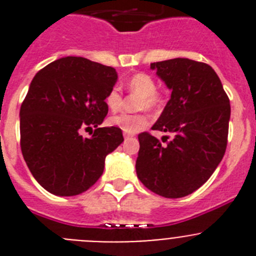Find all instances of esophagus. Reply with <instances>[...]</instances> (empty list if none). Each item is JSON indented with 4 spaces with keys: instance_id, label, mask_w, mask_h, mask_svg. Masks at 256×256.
I'll list each match as a JSON object with an SVG mask.
<instances>
[{
    "instance_id": "obj_1",
    "label": "esophagus",
    "mask_w": 256,
    "mask_h": 256,
    "mask_svg": "<svg viewBox=\"0 0 256 256\" xmlns=\"http://www.w3.org/2000/svg\"><path fill=\"white\" fill-rule=\"evenodd\" d=\"M130 137H132V136H130V133H124V138H126V140L130 138Z\"/></svg>"
}]
</instances>
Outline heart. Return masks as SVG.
I'll return each instance as SVG.
<instances>
[{"label":"heart","instance_id":"obj_1","mask_svg":"<svg viewBox=\"0 0 256 256\" xmlns=\"http://www.w3.org/2000/svg\"><path fill=\"white\" fill-rule=\"evenodd\" d=\"M126 87L130 91L142 96L138 102L140 108H148V110H158L162 106L164 98L162 94L156 91L155 79L146 73H136L126 80ZM105 102L108 108L112 112H116L122 105V94L116 87L110 90L106 94ZM110 126H118L126 133H136L144 130L148 124V115L144 112L138 114H128V112H122L112 116L108 119Z\"/></svg>","mask_w":256,"mask_h":256}]
</instances>
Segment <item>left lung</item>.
Returning <instances> with one entry per match:
<instances>
[{
	"label": "left lung",
	"mask_w": 256,
	"mask_h": 256,
	"mask_svg": "<svg viewBox=\"0 0 256 256\" xmlns=\"http://www.w3.org/2000/svg\"><path fill=\"white\" fill-rule=\"evenodd\" d=\"M151 69L172 90L170 100L152 126L173 134L159 140L138 134L137 177L150 191L168 198L187 196L210 178L227 148L230 98L210 65L190 58L152 62Z\"/></svg>",
	"instance_id": "left-lung-1"
}]
</instances>
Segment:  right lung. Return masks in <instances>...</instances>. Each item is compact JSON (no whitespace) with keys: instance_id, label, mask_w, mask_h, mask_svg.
<instances>
[{"instance_id":"right-lung-1","label":"right lung","mask_w":256,"mask_h":256,"mask_svg":"<svg viewBox=\"0 0 256 256\" xmlns=\"http://www.w3.org/2000/svg\"><path fill=\"white\" fill-rule=\"evenodd\" d=\"M114 68L76 56L54 61L34 76L20 108V148L40 186L58 196L87 191L102 176L105 158L124 141L118 126L98 128ZM94 126L90 139L78 134Z\"/></svg>"}]
</instances>
